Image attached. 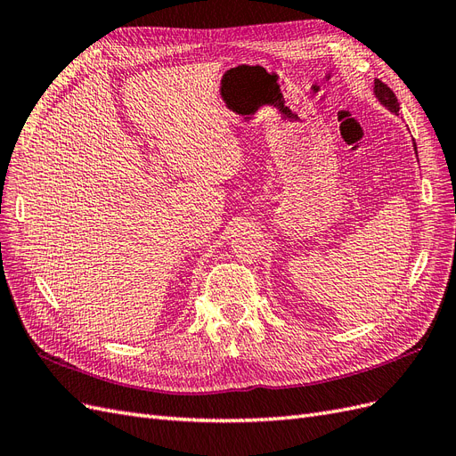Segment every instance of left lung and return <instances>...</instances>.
<instances>
[{
	"mask_svg": "<svg viewBox=\"0 0 456 456\" xmlns=\"http://www.w3.org/2000/svg\"><path fill=\"white\" fill-rule=\"evenodd\" d=\"M375 96L379 99V102L386 108V110H390L392 114H399V102H397V99H395V94H394V91L386 86V84H382L380 79H375ZM415 151H417V144H415Z\"/></svg>",
	"mask_w": 456,
	"mask_h": 456,
	"instance_id": "obj_1",
	"label": "left lung"
}]
</instances>
